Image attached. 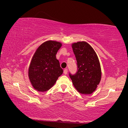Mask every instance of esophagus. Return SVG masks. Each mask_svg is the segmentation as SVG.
<instances>
[{
  "instance_id": "esophagus-1",
  "label": "esophagus",
  "mask_w": 128,
  "mask_h": 128,
  "mask_svg": "<svg viewBox=\"0 0 128 128\" xmlns=\"http://www.w3.org/2000/svg\"><path fill=\"white\" fill-rule=\"evenodd\" d=\"M64 74H66L68 73V69H64Z\"/></svg>"
}]
</instances>
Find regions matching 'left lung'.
Segmentation results:
<instances>
[{"label": "left lung", "mask_w": 128, "mask_h": 128, "mask_svg": "<svg viewBox=\"0 0 128 128\" xmlns=\"http://www.w3.org/2000/svg\"><path fill=\"white\" fill-rule=\"evenodd\" d=\"M75 55L78 72L69 76L73 86L81 94H90L99 84L101 70L98 58L93 48L86 42H78L72 45Z\"/></svg>", "instance_id": "1"}]
</instances>
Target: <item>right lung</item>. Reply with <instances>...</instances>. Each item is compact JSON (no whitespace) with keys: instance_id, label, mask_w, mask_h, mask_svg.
Segmentation results:
<instances>
[{"instance_id":"right-lung-1","label":"right lung","mask_w":128,"mask_h":128,"mask_svg":"<svg viewBox=\"0 0 128 128\" xmlns=\"http://www.w3.org/2000/svg\"><path fill=\"white\" fill-rule=\"evenodd\" d=\"M62 46L59 42L48 41L37 48L31 59L28 77L31 84L39 92H46L63 73L56 54Z\"/></svg>"}]
</instances>
